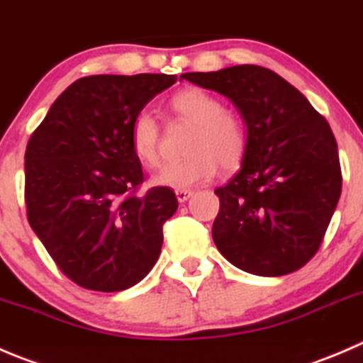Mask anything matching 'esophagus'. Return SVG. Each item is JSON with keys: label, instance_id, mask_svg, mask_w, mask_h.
Returning a JSON list of instances; mask_svg holds the SVG:
<instances>
[{"label": "esophagus", "instance_id": "obj_1", "mask_svg": "<svg viewBox=\"0 0 363 363\" xmlns=\"http://www.w3.org/2000/svg\"><path fill=\"white\" fill-rule=\"evenodd\" d=\"M190 196H192V190H177V197L180 203H185Z\"/></svg>", "mask_w": 363, "mask_h": 363}]
</instances>
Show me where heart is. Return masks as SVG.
<instances>
[{
    "mask_svg": "<svg viewBox=\"0 0 363 363\" xmlns=\"http://www.w3.org/2000/svg\"><path fill=\"white\" fill-rule=\"evenodd\" d=\"M171 109L178 118L194 125L186 145V159L171 162L155 177L157 185L185 190L211 180L218 169L240 167L249 148V132L236 114L225 111L218 96L199 88L183 89L171 99ZM160 121L150 109H141L130 123V146L143 166L160 164Z\"/></svg>",
    "mask_w": 363,
    "mask_h": 363,
    "instance_id": "b5f03b06",
    "label": "heart"
}]
</instances>
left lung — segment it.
<instances>
[{
	"mask_svg": "<svg viewBox=\"0 0 363 363\" xmlns=\"http://www.w3.org/2000/svg\"><path fill=\"white\" fill-rule=\"evenodd\" d=\"M182 79L228 96L249 132L242 169L215 190L217 249L236 268L261 277L300 270L318 252L342 189L328 121L270 68L236 65Z\"/></svg>",
	"mask_w": 363,
	"mask_h": 363,
	"instance_id": "obj_1",
	"label": "left lung"
}]
</instances>
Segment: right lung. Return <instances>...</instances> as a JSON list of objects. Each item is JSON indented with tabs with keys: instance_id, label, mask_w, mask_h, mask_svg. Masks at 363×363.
I'll return each instance as SVG.
<instances>
[{
	"instance_id": "add662e5",
	"label": "right lung",
	"mask_w": 363,
	"mask_h": 363,
	"mask_svg": "<svg viewBox=\"0 0 363 363\" xmlns=\"http://www.w3.org/2000/svg\"><path fill=\"white\" fill-rule=\"evenodd\" d=\"M177 75H88L56 99L24 155L28 222L58 268L84 289L123 291L162 249L178 199L169 186L138 196L143 167L130 123Z\"/></svg>"
}]
</instances>
